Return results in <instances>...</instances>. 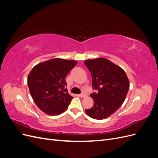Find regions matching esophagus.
Listing matches in <instances>:
<instances>
[{"mask_svg": "<svg viewBox=\"0 0 158 158\" xmlns=\"http://www.w3.org/2000/svg\"><path fill=\"white\" fill-rule=\"evenodd\" d=\"M80 96L81 97V98H85V96H86V94H85V92H82V94H81L80 95Z\"/></svg>", "mask_w": 158, "mask_h": 158, "instance_id": "esophagus-1", "label": "esophagus"}]
</instances>
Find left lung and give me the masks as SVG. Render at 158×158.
I'll use <instances>...</instances> for the list:
<instances>
[{"label":"left lung","mask_w":158,"mask_h":158,"mask_svg":"<svg viewBox=\"0 0 158 158\" xmlns=\"http://www.w3.org/2000/svg\"><path fill=\"white\" fill-rule=\"evenodd\" d=\"M92 74L94 99L92 108L85 109L90 117L102 120L111 115L125 101L129 89V80L125 70L104 58L84 61Z\"/></svg>","instance_id":"left-lung-1"}]
</instances>
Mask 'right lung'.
Wrapping results in <instances>:
<instances>
[{
    "instance_id": "1",
    "label": "right lung",
    "mask_w": 158,
    "mask_h": 158,
    "mask_svg": "<svg viewBox=\"0 0 158 158\" xmlns=\"http://www.w3.org/2000/svg\"><path fill=\"white\" fill-rule=\"evenodd\" d=\"M77 61L52 59L35 65L27 77V85L37 106L49 115L65 111L72 99L68 93L66 76Z\"/></svg>"
}]
</instances>
